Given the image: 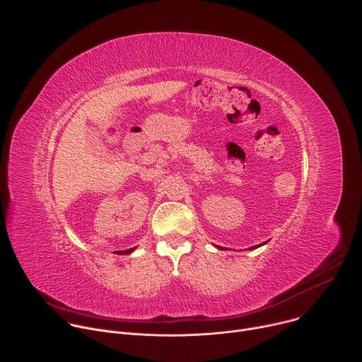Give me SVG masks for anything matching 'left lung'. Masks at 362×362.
Wrapping results in <instances>:
<instances>
[{
	"label": "left lung",
	"instance_id": "1",
	"mask_svg": "<svg viewBox=\"0 0 362 362\" xmlns=\"http://www.w3.org/2000/svg\"><path fill=\"white\" fill-rule=\"evenodd\" d=\"M266 243H267V242H264V243H262V245H259V246H253V247H250V250H252V249H257V247H260V246H263V245H266ZM221 250H224V249H221Z\"/></svg>",
	"mask_w": 362,
	"mask_h": 362
}]
</instances>
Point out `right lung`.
Here are the masks:
<instances>
[{"label": "right lung", "instance_id": "add662e5", "mask_svg": "<svg viewBox=\"0 0 362 362\" xmlns=\"http://www.w3.org/2000/svg\"><path fill=\"white\" fill-rule=\"evenodd\" d=\"M135 250V247H132V249H129V250H124V252H119V255H129V253H132Z\"/></svg>", "mask_w": 362, "mask_h": 362}]
</instances>
